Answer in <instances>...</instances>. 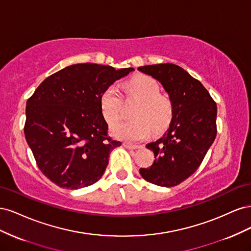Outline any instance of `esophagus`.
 <instances>
[{"instance_id": "1", "label": "esophagus", "mask_w": 251, "mask_h": 251, "mask_svg": "<svg viewBox=\"0 0 251 251\" xmlns=\"http://www.w3.org/2000/svg\"><path fill=\"white\" fill-rule=\"evenodd\" d=\"M124 147L128 150H137L140 148V146H138V144H132V143H127V142L124 143Z\"/></svg>"}]
</instances>
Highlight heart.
Segmentation results:
<instances>
[{
  "label": "heart",
  "instance_id": "1",
  "mask_svg": "<svg viewBox=\"0 0 251 251\" xmlns=\"http://www.w3.org/2000/svg\"><path fill=\"white\" fill-rule=\"evenodd\" d=\"M128 92L138 100L131 112L133 119L114 124L111 132L114 137L127 141L147 138L151 128L160 133L169 126L173 118V103L166 96L159 94L158 81L146 74H138L126 85ZM121 98L117 86L111 85L100 95V108L109 124L120 116Z\"/></svg>",
  "mask_w": 251,
  "mask_h": 251
}]
</instances>
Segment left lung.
I'll return each mask as SVG.
<instances>
[{
  "label": "left lung",
  "mask_w": 251,
  "mask_h": 251,
  "mask_svg": "<svg viewBox=\"0 0 251 251\" xmlns=\"http://www.w3.org/2000/svg\"><path fill=\"white\" fill-rule=\"evenodd\" d=\"M138 70L160 82L173 103L168 131L147 144L155 161L139 172L151 183L176 186L198 170L215 141L217 104L202 83L177 65H148Z\"/></svg>",
  "instance_id": "1"
}]
</instances>
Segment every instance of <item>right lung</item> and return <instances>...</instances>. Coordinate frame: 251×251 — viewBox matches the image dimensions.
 Instances as JSON below:
<instances>
[{
    "mask_svg": "<svg viewBox=\"0 0 251 251\" xmlns=\"http://www.w3.org/2000/svg\"><path fill=\"white\" fill-rule=\"evenodd\" d=\"M132 71L71 65L50 75L27 100L26 141L39 169L53 183L77 189L101 178L111 151L121 143L108 137L100 95Z\"/></svg>",
    "mask_w": 251,
    "mask_h": 251,
    "instance_id": "obj_1",
    "label": "right lung"
}]
</instances>
